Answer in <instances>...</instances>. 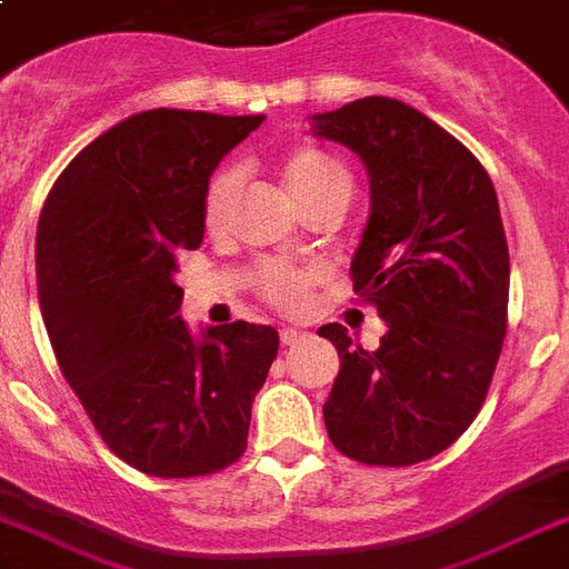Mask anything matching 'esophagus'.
Instances as JSON below:
<instances>
[{
	"instance_id": "esophagus-1",
	"label": "esophagus",
	"mask_w": 569,
	"mask_h": 569,
	"mask_svg": "<svg viewBox=\"0 0 569 569\" xmlns=\"http://www.w3.org/2000/svg\"><path fill=\"white\" fill-rule=\"evenodd\" d=\"M307 337V331H301V328H283L280 331V340H283V346H292V342L303 340Z\"/></svg>"
}]
</instances>
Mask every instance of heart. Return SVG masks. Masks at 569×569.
Instances as JSON below:
<instances>
[{
	"label": "heart",
	"mask_w": 569,
	"mask_h": 569,
	"mask_svg": "<svg viewBox=\"0 0 569 569\" xmlns=\"http://www.w3.org/2000/svg\"><path fill=\"white\" fill-rule=\"evenodd\" d=\"M280 176H283L286 190H289V197L295 199L298 208H303L307 202H313L319 197H328V193H349L352 190V179H349L346 167L322 149L289 151L283 167H280ZM236 190V169H223V172H217L214 179H211L206 190V206H202V220H206L208 232H217V229L223 227ZM259 289L266 295V301H271L280 310H298L307 301L310 289H313V274L301 271V268L271 266L259 277Z\"/></svg>",
	"instance_id": "heart-1"
}]
</instances>
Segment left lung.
<instances>
[{
  "mask_svg": "<svg viewBox=\"0 0 569 569\" xmlns=\"http://www.w3.org/2000/svg\"><path fill=\"white\" fill-rule=\"evenodd\" d=\"M313 130L370 172L352 280L388 325L376 352L342 325L319 328L340 355L325 427L363 466H415L466 432L501 355L510 253L496 188L457 137L393 98L319 112Z\"/></svg>",
  "mask_w": 569,
  "mask_h": 569,
  "instance_id": "8db88e82",
  "label": "left lung"
}]
</instances>
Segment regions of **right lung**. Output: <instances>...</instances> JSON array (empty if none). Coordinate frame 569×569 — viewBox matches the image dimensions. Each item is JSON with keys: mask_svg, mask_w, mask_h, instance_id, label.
I'll return each mask as SVG.
<instances>
[{"mask_svg": "<svg viewBox=\"0 0 569 569\" xmlns=\"http://www.w3.org/2000/svg\"><path fill=\"white\" fill-rule=\"evenodd\" d=\"M262 119L137 112L89 142L41 208L34 271L59 370L142 475H214L247 448L280 337L232 322L197 340L179 316L176 256L202 244L208 179Z\"/></svg>", "mask_w": 569, "mask_h": 569, "instance_id": "1", "label": "right lung"}]
</instances>
